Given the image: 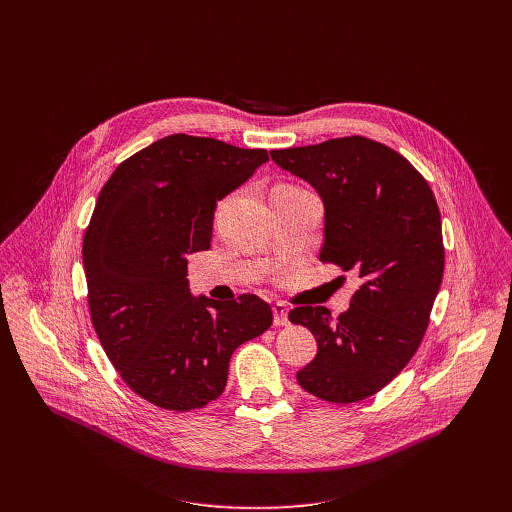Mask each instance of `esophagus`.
Instances as JSON below:
<instances>
[{
  "label": "esophagus",
  "mask_w": 512,
  "mask_h": 512,
  "mask_svg": "<svg viewBox=\"0 0 512 512\" xmlns=\"http://www.w3.org/2000/svg\"><path fill=\"white\" fill-rule=\"evenodd\" d=\"M273 320L277 326H287L289 320H287V308L283 304H273Z\"/></svg>",
  "instance_id": "1"
}]
</instances>
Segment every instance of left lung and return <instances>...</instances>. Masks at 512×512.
Masks as SVG:
<instances>
[{
    "mask_svg": "<svg viewBox=\"0 0 512 512\" xmlns=\"http://www.w3.org/2000/svg\"><path fill=\"white\" fill-rule=\"evenodd\" d=\"M271 160L324 202L320 261L360 279L338 318L324 306L289 312L318 342L298 383L330 403L362 401L389 385L421 344L444 277L440 208L401 154L360 135L273 150Z\"/></svg>",
    "mask_w": 512,
    "mask_h": 512,
    "instance_id": "obj_1",
    "label": "left lung"
}]
</instances>
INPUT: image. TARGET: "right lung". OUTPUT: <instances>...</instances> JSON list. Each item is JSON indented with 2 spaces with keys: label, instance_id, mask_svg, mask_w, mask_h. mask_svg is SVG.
Returning a JSON list of instances; mask_svg holds the SVG:
<instances>
[{
  "label": "right lung",
  "instance_id": "add662e5",
  "mask_svg": "<svg viewBox=\"0 0 512 512\" xmlns=\"http://www.w3.org/2000/svg\"><path fill=\"white\" fill-rule=\"evenodd\" d=\"M269 160L174 133L117 166L83 241L89 310L105 354L145 401L190 411L223 395L233 352L263 334L267 302L194 298L188 255L206 251L216 202Z\"/></svg>",
  "mask_w": 512,
  "mask_h": 512
}]
</instances>
